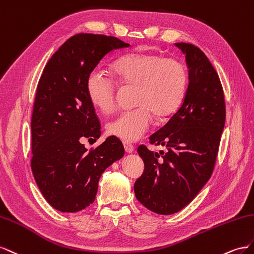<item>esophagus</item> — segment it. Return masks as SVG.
<instances>
[{"instance_id": "obj_1", "label": "esophagus", "mask_w": 254, "mask_h": 254, "mask_svg": "<svg viewBox=\"0 0 254 254\" xmlns=\"http://www.w3.org/2000/svg\"><path fill=\"white\" fill-rule=\"evenodd\" d=\"M123 146H125V150L127 152V153H132V152L134 151V146L132 143L123 141Z\"/></svg>"}]
</instances>
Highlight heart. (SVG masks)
<instances>
[{"mask_svg":"<svg viewBox=\"0 0 254 254\" xmlns=\"http://www.w3.org/2000/svg\"><path fill=\"white\" fill-rule=\"evenodd\" d=\"M115 78L123 86H134V110L123 112L107 123V133L132 142L140 139L158 119L169 117L182 103L187 89V70L182 62L154 52H133L113 64ZM117 82L102 70L91 71L86 82L87 95L103 114L117 105Z\"/></svg>","mask_w":254,"mask_h":254,"instance_id":"heart-1","label":"heart"}]
</instances>
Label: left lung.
Here are the masks:
<instances>
[{
  "label": "left lung",
  "mask_w": 254,
  "mask_h": 254,
  "mask_svg": "<svg viewBox=\"0 0 254 254\" xmlns=\"http://www.w3.org/2000/svg\"><path fill=\"white\" fill-rule=\"evenodd\" d=\"M176 46L186 54L190 83L183 102L149 142L167 151L137 152L144 163L136 180L137 200L159 215L180 212L194 199L214 171L226 122V102L220 78L205 54L191 43Z\"/></svg>",
  "instance_id": "left-lung-1"
}]
</instances>
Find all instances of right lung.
Instances as JSON below:
<instances>
[{
	"instance_id": "add662e5",
	"label": "right lung",
	"mask_w": 254,
	"mask_h": 254,
	"mask_svg": "<svg viewBox=\"0 0 254 254\" xmlns=\"http://www.w3.org/2000/svg\"><path fill=\"white\" fill-rule=\"evenodd\" d=\"M127 47L114 36L76 34L43 69L31 121V167L42 195L57 211L75 213L89 206L101 175L125 155L115 136L89 151L82 141L101 135L100 120L87 95V78L107 53Z\"/></svg>"
}]
</instances>
